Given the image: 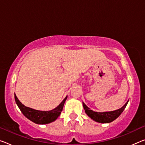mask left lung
Instances as JSON below:
<instances>
[{
	"instance_id": "8db88e82",
	"label": "left lung",
	"mask_w": 145,
	"mask_h": 145,
	"mask_svg": "<svg viewBox=\"0 0 145 145\" xmlns=\"http://www.w3.org/2000/svg\"><path fill=\"white\" fill-rule=\"evenodd\" d=\"M128 102V101L124 104V106H122L121 109H119V110L102 113L95 112V111L91 110L84 103H83V106L84 110H85V112L86 113V114L89 117H91V119L94 120V121L98 122H101V123H109V122H112L116 119L121 114L122 111L125 109Z\"/></svg>"
}]
</instances>
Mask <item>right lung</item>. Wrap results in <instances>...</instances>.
Masks as SVG:
<instances>
[{"label":"right lung","mask_w":145,"mask_h":145,"mask_svg":"<svg viewBox=\"0 0 145 145\" xmlns=\"http://www.w3.org/2000/svg\"><path fill=\"white\" fill-rule=\"evenodd\" d=\"M67 98V97H66L64 99L63 101L61 102V104L57 108L52 110L45 111L35 110L32 108L25 106L19 101L17 96L15 95V102H16L17 106L19 108L20 110L21 111V112L23 113V114L31 121L38 124H48L50 122L54 121L59 116L60 113L63 110L64 104H65Z\"/></svg>","instance_id":"1"}]
</instances>
